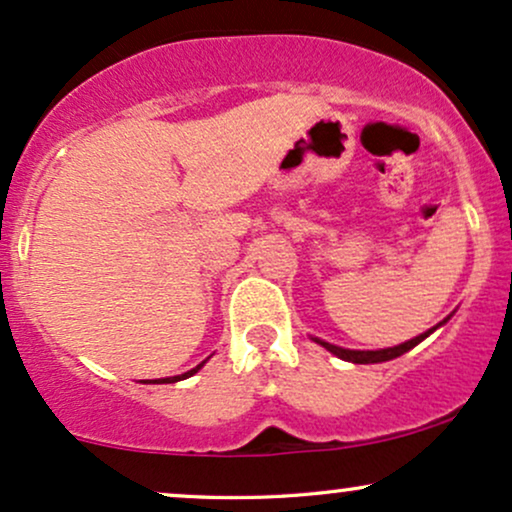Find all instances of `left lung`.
Segmentation results:
<instances>
[{"label":"left lung","mask_w":512,"mask_h":512,"mask_svg":"<svg viewBox=\"0 0 512 512\" xmlns=\"http://www.w3.org/2000/svg\"><path fill=\"white\" fill-rule=\"evenodd\" d=\"M448 318H450V316H448ZM448 318H443V321L438 323V326L429 328V330H426V333L417 335V338H412V340H407V342H400V345H395V347H386V350H345V347L330 345V342L321 340V338H311V340L318 342V345H321V347H326V350H328L330 354H335V357L345 359V362H352V364H381V362H390V359L400 357V354L410 352L412 347H417L419 342H422L424 338H429V335L434 333L436 328H441L443 323L448 321Z\"/></svg>","instance_id":"obj_1"}]
</instances>
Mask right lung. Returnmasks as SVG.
Segmentation results:
<instances>
[{"instance_id": "right-lung-1", "label": "right lung", "mask_w": 512, "mask_h": 512, "mask_svg": "<svg viewBox=\"0 0 512 512\" xmlns=\"http://www.w3.org/2000/svg\"><path fill=\"white\" fill-rule=\"evenodd\" d=\"M210 359V357H208ZM208 359H203V362L201 364H198V366H194V369H191V371H184V374H179V376H167V378H155V381H143V383H177V381H184V378H189V376H194L196 374V371L198 369H201V366L203 364H206L208 362Z\"/></svg>"}]
</instances>
